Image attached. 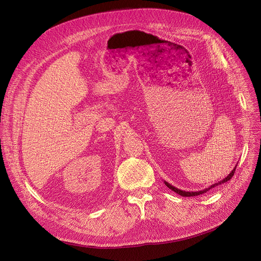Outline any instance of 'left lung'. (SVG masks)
<instances>
[{"instance_id":"8db88e82","label":"left lung","mask_w":261,"mask_h":261,"mask_svg":"<svg viewBox=\"0 0 261 261\" xmlns=\"http://www.w3.org/2000/svg\"><path fill=\"white\" fill-rule=\"evenodd\" d=\"M236 167H237V165L235 166V168L231 170V172L225 177V179H223L222 181H220V182H218V183H215V184H213V185H211L208 188H205V189H203V190H199V191H185V190H181V189H177L176 187H174V186H172L171 184H169L168 182H166V181H164V183H165V185L169 188V189H171V190H173L174 193H176V194H179L180 196H182V197H195V196H199V195H202V194H205V193H207V191L210 190V189H212V188H214V187H216V186H218V185H220V184H223V183H225V182H227V181H229L230 179H231V176L234 175V173H235V170H236Z\"/></svg>"}]
</instances>
